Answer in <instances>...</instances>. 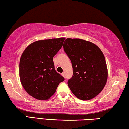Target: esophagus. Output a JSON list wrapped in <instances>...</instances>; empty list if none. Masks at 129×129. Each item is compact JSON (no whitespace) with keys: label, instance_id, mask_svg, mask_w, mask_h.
Listing matches in <instances>:
<instances>
[{"label":"esophagus","instance_id":"obj_1","mask_svg":"<svg viewBox=\"0 0 129 129\" xmlns=\"http://www.w3.org/2000/svg\"><path fill=\"white\" fill-rule=\"evenodd\" d=\"M61 75H62V76H64V78H65V73L64 72H63V73H62V74H61Z\"/></svg>","mask_w":129,"mask_h":129}]
</instances>
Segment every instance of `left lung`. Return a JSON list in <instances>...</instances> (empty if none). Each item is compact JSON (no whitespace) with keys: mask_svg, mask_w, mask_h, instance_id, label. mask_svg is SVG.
<instances>
[{"mask_svg":"<svg viewBox=\"0 0 129 129\" xmlns=\"http://www.w3.org/2000/svg\"><path fill=\"white\" fill-rule=\"evenodd\" d=\"M65 52L71 59L73 76L68 85L79 99L89 100L99 95L106 84L108 69L100 49L94 43L79 38L65 40Z\"/></svg>","mask_w":129,"mask_h":129,"instance_id":"8db88e82","label":"left lung"}]
</instances>
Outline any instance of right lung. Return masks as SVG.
<instances>
[{
	"instance_id": "add662e5",
	"label": "right lung",
	"mask_w": 129,
	"mask_h": 129,
	"mask_svg": "<svg viewBox=\"0 0 129 129\" xmlns=\"http://www.w3.org/2000/svg\"><path fill=\"white\" fill-rule=\"evenodd\" d=\"M65 38L37 40L28 46L21 56L19 75L27 93L39 100L50 99L64 77L55 70L53 57L62 47Z\"/></svg>"
}]
</instances>
